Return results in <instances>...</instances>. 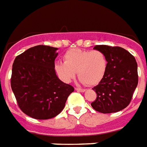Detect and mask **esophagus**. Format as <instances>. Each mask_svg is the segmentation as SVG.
<instances>
[{"mask_svg": "<svg viewBox=\"0 0 147 147\" xmlns=\"http://www.w3.org/2000/svg\"><path fill=\"white\" fill-rule=\"evenodd\" d=\"M75 90H78V91H80V92H84L85 91V89H84V88H75Z\"/></svg>", "mask_w": 147, "mask_h": 147, "instance_id": "1", "label": "esophagus"}]
</instances>
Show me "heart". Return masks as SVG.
Masks as SVG:
<instances>
[{
  "instance_id": "obj_1",
  "label": "heart",
  "mask_w": 147,
  "mask_h": 147,
  "mask_svg": "<svg viewBox=\"0 0 147 147\" xmlns=\"http://www.w3.org/2000/svg\"><path fill=\"white\" fill-rule=\"evenodd\" d=\"M63 63H57L55 69L59 76L69 82L77 72L81 83L89 86L96 85L105 75L108 59L103 52L98 49L84 50L70 49L63 57Z\"/></svg>"
}]
</instances>
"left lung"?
Returning a JSON list of instances; mask_svg holds the SVG:
<instances>
[{
	"mask_svg": "<svg viewBox=\"0 0 147 147\" xmlns=\"http://www.w3.org/2000/svg\"><path fill=\"white\" fill-rule=\"evenodd\" d=\"M94 49L106 55L108 67L103 79L92 88L97 98L91 106L105 114L121 111L129 105L138 84L135 57L119 46L97 45Z\"/></svg>",
	"mask_w": 147,
	"mask_h": 147,
	"instance_id": "8db88e82",
	"label": "left lung"
}]
</instances>
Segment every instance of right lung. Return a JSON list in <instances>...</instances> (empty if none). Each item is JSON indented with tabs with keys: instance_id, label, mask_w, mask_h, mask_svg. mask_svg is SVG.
<instances>
[{
	"instance_id": "add662e5",
	"label": "right lung",
	"mask_w": 147,
	"mask_h": 147,
	"mask_svg": "<svg viewBox=\"0 0 147 147\" xmlns=\"http://www.w3.org/2000/svg\"><path fill=\"white\" fill-rule=\"evenodd\" d=\"M57 48L34 46L16 57L11 86L18 107L36 119H49L64 109L74 87L59 80L55 71Z\"/></svg>"
}]
</instances>
